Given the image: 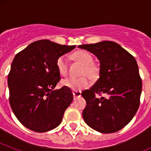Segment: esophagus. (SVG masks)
I'll list each match as a JSON object with an SVG mask.
<instances>
[{
  "label": "esophagus",
  "instance_id": "34e87169",
  "mask_svg": "<svg viewBox=\"0 0 151 151\" xmlns=\"http://www.w3.org/2000/svg\"><path fill=\"white\" fill-rule=\"evenodd\" d=\"M73 97H74V99H76V98H78V97H81V95H82V93L80 91H73Z\"/></svg>",
  "mask_w": 151,
  "mask_h": 151
}]
</instances>
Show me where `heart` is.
Returning <instances> with one entry per match:
<instances>
[{
  "mask_svg": "<svg viewBox=\"0 0 151 151\" xmlns=\"http://www.w3.org/2000/svg\"><path fill=\"white\" fill-rule=\"evenodd\" d=\"M73 58L84 66L82 70V76L87 75L91 79H95L99 74V69L94 63V58L91 54L85 50H78L73 54ZM57 70L61 76H66L68 71L67 59L66 56H60L58 57L56 62ZM90 80L86 76L81 78H67L61 81V85L75 91H80L83 89L87 88L90 86Z\"/></svg>",
  "mask_w": 151,
  "mask_h": 151,
  "instance_id": "obj_1",
  "label": "heart"
}]
</instances>
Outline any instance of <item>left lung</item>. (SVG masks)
I'll return each instance as SVG.
<instances>
[{
  "label": "left lung",
  "mask_w": 151,
  "mask_h": 151,
  "mask_svg": "<svg viewBox=\"0 0 151 151\" xmlns=\"http://www.w3.org/2000/svg\"><path fill=\"white\" fill-rule=\"evenodd\" d=\"M100 61L99 78L82 97V112L88 126L101 133H113L129 124L140 104L142 82L135 59L113 41L79 45ZM104 93L105 97L97 96Z\"/></svg>",
  "instance_id": "obj_1"
}]
</instances>
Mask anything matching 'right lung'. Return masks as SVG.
I'll return each mask as SVG.
<instances>
[{
  "instance_id": "obj_1",
  "label": "right lung",
  "mask_w": 151,
  "mask_h": 151,
  "mask_svg": "<svg viewBox=\"0 0 151 151\" xmlns=\"http://www.w3.org/2000/svg\"><path fill=\"white\" fill-rule=\"evenodd\" d=\"M75 47L40 40L14 57L8 75L10 104L16 117L27 129L45 132L60 124L73 94L66 87L54 90L60 80L56 62Z\"/></svg>"
}]
</instances>
